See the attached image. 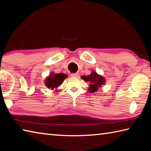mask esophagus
Listing matches in <instances>:
<instances>
[{
	"mask_svg": "<svg viewBox=\"0 0 151 151\" xmlns=\"http://www.w3.org/2000/svg\"><path fill=\"white\" fill-rule=\"evenodd\" d=\"M72 76V77H74V78H78L79 76V75L78 73H72L71 75H70Z\"/></svg>",
	"mask_w": 151,
	"mask_h": 151,
	"instance_id": "1",
	"label": "esophagus"
}]
</instances>
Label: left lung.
<instances>
[{
    "mask_svg": "<svg viewBox=\"0 0 151 151\" xmlns=\"http://www.w3.org/2000/svg\"><path fill=\"white\" fill-rule=\"evenodd\" d=\"M81 78L84 80L85 81L90 82V88L88 90L91 93L97 91L99 88L101 87V86L105 83V80L104 78L102 76L97 74L95 71L92 72L90 75L88 76H82Z\"/></svg>",
    "mask_w": 151,
    "mask_h": 151,
    "instance_id": "8db88e82",
    "label": "left lung"
}]
</instances>
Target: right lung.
Here are the masks:
<instances>
[{
  "instance_id": "obj_1",
  "label": "right lung",
  "mask_w": 151,
  "mask_h": 151,
  "mask_svg": "<svg viewBox=\"0 0 151 151\" xmlns=\"http://www.w3.org/2000/svg\"><path fill=\"white\" fill-rule=\"evenodd\" d=\"M67 77V75L64 73H58L54 74L52 73L49 75L48 77H47L45 81V84L49 89L54 90V88H58L59 86H60L64 79Z\"/></svg>"
}]
</instances>
